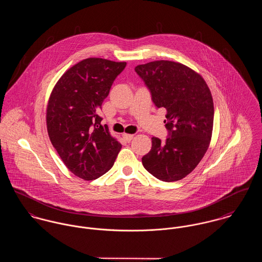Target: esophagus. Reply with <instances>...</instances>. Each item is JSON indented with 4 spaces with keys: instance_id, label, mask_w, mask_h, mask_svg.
Returning <instances> with one entry per match:
<instances>
[{
    "instance_id": "1",
    "label": "esophagus",
    "mask_w": 262,
    "mask_h": 262,
    "mask_svg": "<svg viewBox=\"0 0 262 262\" xmlns=\"http://www.w3.org/2000/svg\"><path fill=\"white\" fill-rule=\"evenodd\" d=\"M134 135L133 134H127V133H124L123 134V138L126 140V141H131L133 139Z\"/></svg>"
}]
</instances>
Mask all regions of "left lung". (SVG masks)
<instances>
[{
  "label": "left lung",
  "mask_w": 262,
  "mask_h": 262,
  "mask_svg": "<svg viewBox=\"0 0 262 262\" xmlns=\"http://www.w3.org/2000/svg\"><path fill=\"white\" fill-rule=\"evenodd\" d=\"M150 90L157 108H165V142L152 137V147L142 157L145 169L163 182L186 178L209 148L214 123V103L203 76L187 66L155 60L135 68Z\"/></svg>",
  "instance_id": "1"
}]
</instances>
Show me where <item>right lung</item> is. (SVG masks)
Masks as SVG:
<instances>
[{
  "instance_id": "add662e5",
  "label": "right lung",
  "mask_w": 262,
  "mask_h": 262,
  "mask_svg": "<svg viewBox=\"0 0 262 262\" xmlns=\"http://www.w3.org/2000/svg\"><path fill=\"white\" fill-rule=\"evenodd\" d=\"M126 62L91 57L69 69L54 85L46 108L49 139L66 166L84 181L111 167L121 143L102 126L99 113Z\"/></svg>"
}]
</instances>
